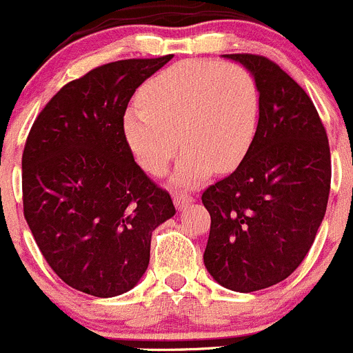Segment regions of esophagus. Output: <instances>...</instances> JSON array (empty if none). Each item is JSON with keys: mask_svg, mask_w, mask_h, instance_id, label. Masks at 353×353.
I'll list each match as a JSON object with an SVG mask.
<instances>
[{"mask_svg": "<svg viewBox=\"0 0 353 353\" xmlns=\"http://www.w3.org/2000/svg\"><path fill=\"white\" fill-rule=\"evenodd\" d=\"M173 201H174V206L179 208V210H183L187 204L192 203V196H190V194H187V192H182V194L176 192L173 196Z\"/></svg>", "mask_w": 353, "mask_h": 353, "instance_id": "34e87169", "label": "esophagus"}]
</instances>
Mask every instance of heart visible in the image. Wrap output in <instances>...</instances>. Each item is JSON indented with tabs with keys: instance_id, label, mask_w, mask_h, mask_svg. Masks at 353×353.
<instances>
[{
	"instance_id": "1",
	"label": "heart",
	"mask_w": 353,
	"mask_h": 353,
	"mask_svg": "<svg viewBox=\"0 0 353 353\" xmlns=\"http://www.w3.org/2000/svg\"><path fill=\"white\" fill-rule=\"evenodd\" d=\"M260 92L237 63L183 60L142 86L139 105L126 110L123 130L147 173H166L180 145L185 149L174 183L192 187L211 170L232 171L254 139Z\"/></svg>"
}]
</instances>
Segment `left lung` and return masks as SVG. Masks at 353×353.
Listing matches in <instances>:
<instances>
[{"instance_id": "obj_1", "label": "left lung", "mask_w": 353, "mask_h": 353, "mask_svg": "<svg viewBox=\"0 0 353 353\" xmlns=\"http://www.w3.org/2000/svg\"><path fill=\"white\" fill-rule=\"evenodd\" d=\"M225 57L253 74L260 117L236 171L201 197L211 216L204 265L223 288L251 293L307 256L327 206L331 152L314 102L290 74L267 57Z\"/></svg>"}]
</instances>
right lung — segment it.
<instances>
[{
    "label": "right lung",
    "mask_w": 353,
    "mask_h": 353,
    "mask_svg": "<svg viewBox=\"0 0 353 353\" xmlns=\"http://www.w3.org/2000/svg\"><path fill=\"white\" fill-rule=\"evenodd\" d=\"M171 57L103 63L67 83L26 140L23 216L52 270L92 296L135 288L154 229L176 213L168 190L135 163L123 130L135 90Z\"/></svg>",
    "instance_id": "add662e5"
}]
</instances>
